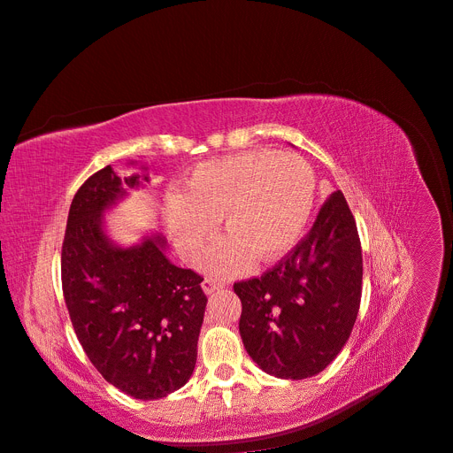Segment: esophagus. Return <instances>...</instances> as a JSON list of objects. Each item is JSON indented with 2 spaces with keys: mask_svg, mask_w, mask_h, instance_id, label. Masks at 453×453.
Wrapping results in <instances>:
<instances>
[{
  "mask_svg": "<svg viewBox=\"0 0 453 453\" xmlns=\"http://www.w3.org/2000/svg\"><path fill=\"white\" fill-rule=\"evenodd\" d=\"M226 288V282L219 280V279H212V277H206L203 280V290L204 294H214L216 290H222Z\"/></svg>",
  "mask_w": 453,
  "mask_h": 453,
  "instance_id": "obj_1",
  "label": "esophagus"
}]
</instances>
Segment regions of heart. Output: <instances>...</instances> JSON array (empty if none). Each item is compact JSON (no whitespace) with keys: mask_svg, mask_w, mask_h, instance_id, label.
Returning a JSON list of instances; mask_svg holds the SVG:
<instances>
[{"mask_svg":"<svg viewBox=\"0 0 453 453\" xmlns=\"http://www.w3.org/2000/svg\"><path fill=\"white\" fill-rule=\"evenodd\" d=\"M317 196L313 169L296 153L242 151L201 163L165 203L166 231L193 257L222 219L227 235L204 254L209 273L234 275L271 262L300 241Z\"/></svg>","mask_w":453,"mask_h":453,"instance_id":"heart-1","label":"heart"}]
</instances>
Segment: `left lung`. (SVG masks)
<instances>
[{
    "label": "left lung",
    "mask_w": 453,
    "mask_h": 453,
    "mask_svg": "<svg viewBox=\"0 0 453 453\" xmlns=\"http://www.w3.org/2000/svg\"><path fill=\"white\" fill-rule=\"evenodd\" d=\"M234 290L241 338L257 366L282 380L325 370L351 335L363 294V249L343 193H332L275 267Z\"/></svg>",
    "instance_id": "1"
}]
</instances>
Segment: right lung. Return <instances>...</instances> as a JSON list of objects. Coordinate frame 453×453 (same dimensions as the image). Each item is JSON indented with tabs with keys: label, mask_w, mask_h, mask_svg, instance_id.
Segmentation results:
<instances>
[{
	"label": "right lung",
	"mask_w": 453,
	"mask_h": 453,
	"mask_svg": "<svg viewBox=\"0 0 453 453\" xmlns=\"http://www.w3.org/2000/svg\"><path fill=\"white\" fill-rule=\"evenodd\" d=\"M104 166L85 180L70 206L62 242V292L93 366L128 396L155 400L191 378L204 317L203 277L176 267L165 237L119 247L104 231V212L148 182Z\"/></svg>",
	"instance_id": "right-lung-1"
}]
</instances>
